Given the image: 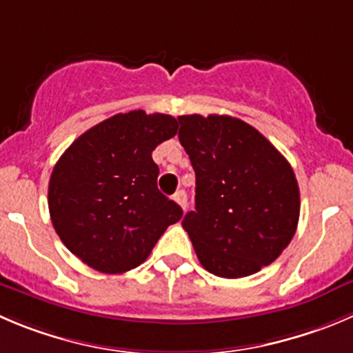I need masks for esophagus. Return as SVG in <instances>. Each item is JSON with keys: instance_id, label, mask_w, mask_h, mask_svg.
Returning <instances> with one entry per match:
<instances>
[{"instance_id": "esophagus-1", "label": "esophagus", "mask_w": 353, "mask_h": 353, "mask_svg": "<svg viewBox=\"0 0 353 353\" xmlns=\"http://www.w3.org/2000/svg\"><path fill=\"white\" fill-rule=\"evenodd\" d=\"M174 201H176V203L179 205V207L183 208V210H186V207H188V196H186V193H184L183 190L177 191V193L174 194Z\"/></svg>"}]
</instances>
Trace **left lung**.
Returning <instances> with one entry per match:
<instances>
[{
  "mask_svg": "<svg viewBox=\"0 0 353 353\" xmlns=\"http://www.w3.org/2000/svg\"><path fill=\"white\" fill-rule=\"evenodd\" d=\"M179 141L196 176L194 210L183 219L200 263L245 278L274 262L300 217L288 160L255 128L229 115H181Z\"/></svg>",
  "mask_w": 353,
  "mask_h": 353,
  "instance_id": "8db88e82",
  "label": "left lung"
}]
</instances>
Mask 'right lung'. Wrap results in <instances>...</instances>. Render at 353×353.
I'll use <instances>...</instances> for the list:
<instances>
[{"label":"right lung","mask_w":353,"mask_h":353,"mask_svg":"<svg viewBox=\"0 0 353 353\" xmlns=\"http://www.w3.org/2000/svg\"><path fill=\"white\" fill-rule=\"evenodd\" d=\"M177 132L172 115L132 110L79 136L48 186L51 222L63 245L90 268L121 274L145 262L183 208L157 188L152 152Z\"/></svg>","instance_id":"obj_1"}]
</instances>
